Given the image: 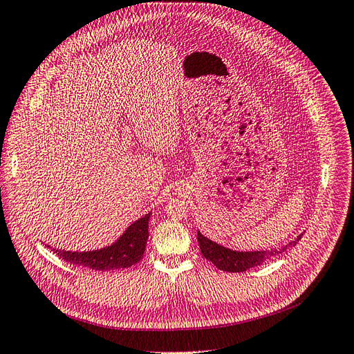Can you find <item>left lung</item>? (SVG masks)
<instances>
[{
	"label": "left lung",
	"instance_id": "obj_1",
	"mask_svg": "<svg viewBox=\"0 0 354 354\" xmlns=\"http://www.w3.org/2000/svg\"><path fill=\"white\" fill-rule=\"evenodd\" d=\"M302 234L292 241L289 245L281 246V248H274V250L268 251H251V252H243V251H233L229 250V248L221 246L212 239H208L198 232V243H200V250L201 254L205 259L212 261V264H214L218 270L229 271V272H243L250 268L263 266L266 261L270 258L283 254L286 250L295 246Z\"/></svg>",
	"mask_w": 354,
	"mask_h": 354
}]
</instances>
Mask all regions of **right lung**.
<instances>
[{
  "label": "right lung",
  "mask_w": 354,
  "mask_h": 354,
  "mask_svg": "<svg viewBox=\"0 0 354 354\" xmlns=\"http://www.w3.org/2000/svg\"><path fill=\"white\" fill-rule=\"evenodd\" d=\"M150 213L136 220L128 226L122 236L111 246L88 252H73L52 248L59 258L74 266H82L96 271H111L118 268H128L137 264L146 251L149 239Z\"/></svg>",
  "instance_id": "add662e5"
}]
</instances>
